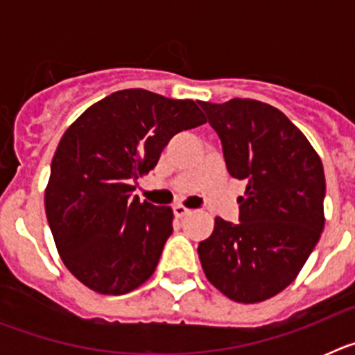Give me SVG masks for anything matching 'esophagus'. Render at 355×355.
Segmentation results:
<instances>
[{
    "instance_id": "obj_1",
    "label": "esophagus",
    "mask_w": 355,
    "mask_h": 355,
    "mask_svg": "<svg viewBox=\"0 0 355 355\" xmlns=\"http://www.w3.org/2000/svg\"><path fill=\"white\" fill-rule=\"evenodd\" d=\"M172 209H174V215L178 216V218H183V216H188L190 213H192V209L184 208V206H181V205H175Z\"/></svg>"
}]
</instances>
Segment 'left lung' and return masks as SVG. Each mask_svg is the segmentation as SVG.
I'll return each mask as SVG.
<instances>
[{"instance_id":"left-lung-1","label":"left lung","mask_w":355,"mask_h":355,"mask_svg":"<svg viewBox=\"0 0 355 355\" xmlns=\"http://www.w3.org/2000/svg\"><path fill=\"white\" fill-rule=\"evenodd\" d=\"M222 142L229 174L245 180L240 222L215 218L197 247L209 283L234 302L270 299L295 281L324 231L325 175L302 131L254 99L199 101Z\"/></svg>"}]
</instances>
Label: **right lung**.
Wrapping results in <instances>:
<instances>
[{
  "label": "right lung",
  "instance_id": "add662e5",
  "mask_svg": "<svg viewBox=\"0 0 355 355\" xmlns=\"http://www.w3.org/2000/svg\"><path fill=\"white\" fill-rule=\"evenodd\" d=\"M192 99L142 89L110 94L62 137L46 188V215L62 261L103 295H124L156 270L172 209L133 196L174 135L205 124Z\"/></svg>",
  "mask_w": 355,
  "mask_h": 355
}]
</instances>
